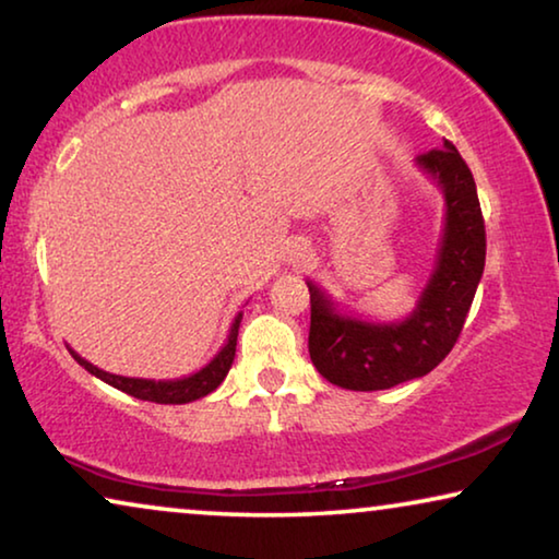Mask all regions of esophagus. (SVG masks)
I'll return each instance as SVG.
<instances>
[{
	"label": "esophagus",
	"mask_w": 559,
	"mask_h": 559,
	"mask_svg": "<svg viewBox=\"0 0 559 559\" xmlns=\"http://www.w3.org/2000/svg\"><path fill=\"white\" fill-rule=\"evenodd\" d=\"M308 258H311V251H308V248L304 246V243H294L290 246V253H288V263H294V265H304Z\"/></svg>",
	"instance_id": "34e87169"
}]
</instances>
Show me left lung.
Here are the masks:
<instances>
[{
	"mask_svg": "<svg viewBox=\"0 0 559 559\" xmlns=\"http://www.w3.org/2000/svg\"><path fill=\"white\" fill-rule=\"evenodd\" d=\"M414 163L444 195V228L435 269L412 313L389 323L361 319L341 311L326 290L306 281L311 294L308 354L321 377L341 389L379 391L427 377L460 338L485 273V221L460 150L444 140Z\"/></svg>",
	"mask_w": 559,
	"mask_h": 559,
	"instance_id": "obj_1",
	"label": "left lung"
}]
</instances>
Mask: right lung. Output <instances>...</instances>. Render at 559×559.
<instances>
[{"label": "right lung", "instance_id": "right-lung-1", "mask_svg": "<svg viewBox=\"0 0 559 559\" xmlns=\"http://www.w3.org/2000/svg\"><path fill=\"white\" fill-rule=\"evenodd\" d=\"M240 319H243V313H238L236 319H233L228 338H226V344L221 346V352L215 354L213 359L203 366V369L190 373V377H180V379L155 381V379L118 377V373L103 371V369H97L95 364L82 359L74 348H70V354H72V359L82 366V369L90 371L97 379H103L105 384L124 391V394L143 399V402H155V404H188V402H195V399H203L211 394V391L218 389L223 384V379L228 377L230 364H233V359H236V341H238Z\"/></svg>", "mask_w": 559, "mask_h": 559}]
</instances>
